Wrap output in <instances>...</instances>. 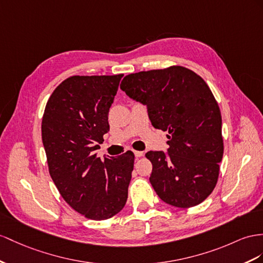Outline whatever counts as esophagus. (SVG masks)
I'll return each mask as SVG.
<instances>
[{
	"label": "esophagus",
	"mask_w": 263,
	"mask_h": 263,
	"mask_svg": "<svg viewBox=\"0 0 263 263\" xmlns=\"http://www.w3.org/2000/svg\"><path fill=\"white\" fill-rule=\"evenodd\" d=\"M134 156H136V158H141L144 156V153L142 151H134Z\"/></svg>",
	"instance_id": "1"
}]
</instances>
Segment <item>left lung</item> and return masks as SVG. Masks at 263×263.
Segmentation results:
<instances>
[{
  "label": "left lung",
  "instance_id": "1",
  "mask_svg": "<svg viewBox=\"0 0 263 263\" xmlns=\"http://www.w3.org/2000/svg\"><path fill=\"white\" fill-rule=\"evenodd\" d=\"M121 90L145 104L152 125L166 131L167 153L149 151L150 182L159 198L177 208L203 202L218 182L222 119L210 87L180 65L124 77Z\"/></svg>",
  "mask_w": 263,
  "mask_h": 263
}]
</instances>
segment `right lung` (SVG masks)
Listing matches in <instances>:
<instances>
[{
	"label": "right lung",
	"mask_w": 263,
	"mask_h": 263,
	"mask_svg": "<svg viewBox=\"0 0 263 263\" xmlns=\"http://www.w3.org/2000/svg\"><path fill=\"white\" fill-rule=\"evenodd\" d=\"M123 74L74 76L53 91L42 119L49 172L65 202L91 220L119 213L127 199L134 154L97 158Z\"/></svg>",
	"instance_id": "right-lung-1"
}]
</instances>
